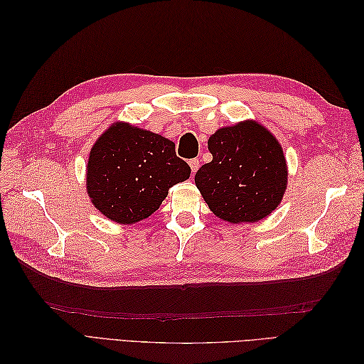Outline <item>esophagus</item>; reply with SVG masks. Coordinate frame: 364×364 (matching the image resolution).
I'll list each match as a JSON object with an SVG mask.
<instances>
[{"mask_svg": "<svg viewBox=\"0 0 364 364\" xmlns=\"http://www.w3.org/2000/svg\"><path fill=\"white\" fill-rule=\"evenodd\" d=\"M188 164H190V167H191V171H193V173H196L197 170H199V167H200V162H199V159H197V158L190 159Z\"/></svg>", "mask_w": 364, "mask_h": 364, "instance_id": "obj_1", "label": "esophagus"}]
</instances>
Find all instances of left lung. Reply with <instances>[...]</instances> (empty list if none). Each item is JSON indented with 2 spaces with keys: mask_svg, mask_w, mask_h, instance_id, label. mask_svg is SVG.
I'll return each mask as SVG.
<instances>
[{
  "mask_svg": "<svg viewBox=\"0 0 364 364\" xmlns=\"http://www.w3.org/2000/svg\"><path fill=\"white\" fill-rule=\"evenodd\" d=\"M213 161L196 173L209 209L229 223L258 222L274 211L287 186L279 142L253 121L218 129L208 139Z\"/></svg>",
  "mask_w": 364,
  "mask_h": 364,
  "instance_id": "left-lung-1",
  "label": "left lung"
}]
</instances>
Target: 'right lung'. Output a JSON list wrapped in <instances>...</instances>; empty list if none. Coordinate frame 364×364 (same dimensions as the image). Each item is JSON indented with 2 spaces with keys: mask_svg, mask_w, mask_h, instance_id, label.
Returning <instances> with one entry per match:
<instances>
[{
  "mask_svg": "<svg viewBox=\"0 0 364 364\" xmlns=\"http://www.w3.org/2000/svg\"><path fill=\"white\" fill-rule=\"evenodd\" d=\"M190 173V165L176 156L173 141L117 123L90 153L86 188L98 211L130 225L155 213L171 186Z\"/></svg>",
  "mask_w": 364,
  "mask_h": 364,
  "instance_id": "right-lung-1",
  "label": "right lung"
}]
</instances>
